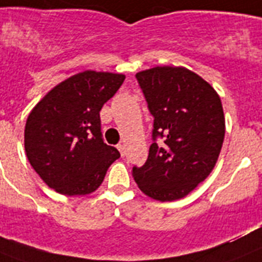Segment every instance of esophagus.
Here are the masks:
<instances>
[{"label":"esophagus","instance_id":"esophagus-1","mask_svg":"<svg viewBox=\"0 0 262 262\" xmlns=\"http://www.w3.org/2000/svg\"><path fill=\"white\" fill-rule=\"evenodd\" d=\"M117 149H118V150H120L121 156L124 157V156H125V145L124 144H118L117 145Z\"/></svg>","mask_w":262,"mask_h":262}]
</instances>
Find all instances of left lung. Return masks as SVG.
<instances>
[{"mask_svg": "<svg viewBox=\"0 0 262 262\" xmlns=\"http://www.w3.org/2000/svg\"><path fill=\"white\" fill-rule=\"evenodd\" d=\"M153 116V144L138 188L158 201H174L210 174L223 148L225 117L216 90L185 68L156 67L136 74Z\"/></svg>", "mask_w": 262, "mask_h": 262, "instance_id": "8db88e82", "label": "left lung"}]
</instances>
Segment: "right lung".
Instances as JSON below:
<instances>
[{
	"instance_id": "add662e5",
	"label": "right lung",
	"mask_w": 262,
	"mask_h": 262,
	"mask_svg": "<svg viewBox=\"0 0 262 262\" xmlns=\"http://www.w3.org/2000/svg\"><path fill=\"white\" fill-rule=\"evenodd\" d=\"M124 74L86 70L53 88L30 112L25 151L46 185L65 195H83L102 184L120 151L104 142L100 111Z\"/></svg>"
}]
</instances>
